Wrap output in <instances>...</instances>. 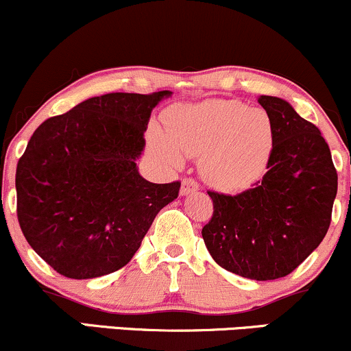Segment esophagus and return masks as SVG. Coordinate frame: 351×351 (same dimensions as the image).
Segmentation results:
<instances>
[{
  "label": "esophagus",
  "mask_w": 351,
  "mask_h": 351,
  "mask_svg": "<svg viewBox=\"0 0 351 351\" xmlns=\"http://www.w3.org/2000/svg\"><path fill=\"white\" fill-rule=\"evenodd\" d=\"M199 191V184L193 179H184L182 187H180V195H189V193Z\"/></svg>",
  "instance_id": "obj_1"
}]
</instances>
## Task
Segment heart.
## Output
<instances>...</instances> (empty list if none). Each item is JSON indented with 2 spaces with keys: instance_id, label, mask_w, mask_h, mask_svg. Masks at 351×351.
<instances>
[{
  "instance_id": "heart-1",
  "label": "heart",
  "mask_w": 351,
  "mask_h": 351,
  "mask_svg": "<svg viewBox=\"0 0 351 351\" xmlns=\"http://www.w3.org/2000/svg\"><path fill=\"white\" fill-rule=\"evenodd\" d=\"M169 136L149 130L154 151L179 167L184 155L202 156L200 172L221 192H241L261 180L273 159L276 136L267 111L238 100H210L176 106L169 113Z\"/></svg>"
}]
</instances>
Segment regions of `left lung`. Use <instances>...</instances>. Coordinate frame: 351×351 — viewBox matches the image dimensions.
Instances as JSON below:
<instances>
[{
	"mask_svg": "<svg viewBox=\"0 0 351 351\" xmlns=\"http://www.w3.org/2000/svg\"><path fill=\"white\" fill-rule=\"evenodd\" d=\"M258 103L274 125L269 169L238 195L208 192L213 215L202 237L223 269L271 281L291 274L322 243L339 176L319 128L282 98L261 95Z\"/></svg>",
	"mask_w": 351,
	"mask_h": 351,
	"instance_id": "1",
	"label": "left lung"
}]
</instances>
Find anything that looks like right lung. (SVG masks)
Wrapping results in <instances>:
<instances>
[{
    "mask_svg": "<svg viewBox=\"0 0 351 351\" xmlns=\"http://www.w3.org/2000/svg\"><path fill=\"white\" fill-rule=\"evenodd\" d=\"M172 92L106 93L52 117L16 169L18 220L31 248L70 279L114 273L131 261L180 182L152 184L136 159L151 111Z\"/></svg>",
    "mask_w": 351,
    "mask_h": 351,
    "instance_id": "add662e5",
    "label": "right lung"
}]
</instances>
